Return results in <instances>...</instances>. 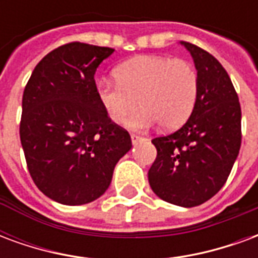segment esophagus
Here are the masks:
<instances>
[{
	"label": "esophagus",
	"mask_w": 258,
	"mask_h": 258,
	"mask_svg": "<svg viewBox=\"0 0 258 258\" xmlns=\"http://www.w3.org/2000/svg\"><path fill=\"white\" fill-rule=\"evenodd\" d=\"M131 141H133V144H138V142H142L144 138L140 137V135H135V134H131Z\"/></svg>",
	"instance_id": "1"
}]
</instances>
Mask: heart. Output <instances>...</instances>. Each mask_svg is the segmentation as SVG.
<instances>
[{"label": "heart", "mask_w": 258, "mask_h": 258, "mask_svg": "<svg viewBox=\"0 0 258 258\" xmlns=\"http://www.w3.org/2000/svg\"><path fill=\"white\" fill-rule=\"evenodd\" d=\"M117 83L102 81L96 95L105 112L116 124L131 121L135 128L160 123L173 130L186 121L194 110L199 91L196 69L184 59L144 55L124 62L116 69Z\"/></svg>", "instance_id": "heart-1"}]
</instances>
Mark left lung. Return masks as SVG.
Masks as SVG:
<instances>
[{
    "instance_id": "8db88e82",
    "label": "left lung",
    "mask_w": 258,
    "mask_h": 258,
    "mask_svg": "<svg viewBox=\"0 0 258 258\" xmlns=\"http://www.w3.org/2000/svg\"><path fill=\"white\" fill-rule=\"evenodd\" d=\"M182 44L198 70V98L181 128L152 140L157 155L148 179L160 199L195 207L211 199L227 182L240 149L242 113L222 64L198 45Z\"/></svg>"
}]
</instances>
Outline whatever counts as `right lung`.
<instances>
[{
    "mask_svg": "<svg viewBox=\"0 0 258 258\" xmlns=\"http://www.w3.org/2000/svg\"><path fill=\"white\" fill-rule=\"evenodd\" d=\"M113 51L68 42L38 62L25 87L19 133L26 164L37 188L62 205L102 196L133 146L96 95V68Z\"/></svg>",
    "mask_w": 258,
    "mask_h": 258,
    "instance_id": "add662e5",
    "label": "right lung"
}]
</instances>
